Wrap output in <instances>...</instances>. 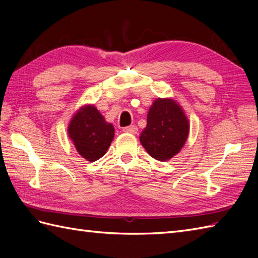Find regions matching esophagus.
Segmentation results:
<instances>
[{"label":"esophagus","instance_id":"esophagus-1","mask_svg":"<svg viewBox=\"0 0 258 258\" xmlns=\"http://www.w3.org/2000/svg\"><path fill=\"white\" fill-rule=\"evenodd\" d=\"M123 132L125 133H131V134H136L139 132V128L136 125H130V126H126V127L123 128Z\"/></svg>","mask_w":258,"mask_h":258}]
</instances>
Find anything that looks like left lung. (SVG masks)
<instances>
[{
	"instance_id": "8db88e82",
	"label": "left lung",
	"mask_w": 258,
	"mask_h": 258,
	"mask_svg": "<svg viewBox=\"0 0 258 258\" xmlns=\"http://www.w3.org/2000/svg\"><path fill=\"white\" fill-rule=\"evenodd\" d=\"M188 130V120L176 102L157 98L147 114V124L140 141L153 158L164 162L180 151Z\"/></svg>"
}]
</instances>
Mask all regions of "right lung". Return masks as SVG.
Here are the masks:
<instances>
[{
    "instance_id": "add662e5",
    "label": "right lung",
    "mask_w": 258,
    "mask_h": 258,
    "mask_svg": "<svg viewBox=\"0 0 258 258\" xmlns=\"http://www.w3.org/2000/svg\"><path fill=\"white\" fill-rule=\"evenodd\" d=\"M69 135L79 154L94 162L105 155L114 138V127L93 105L82 107L69 126Z\"/></svg>"
}]
</instances>
